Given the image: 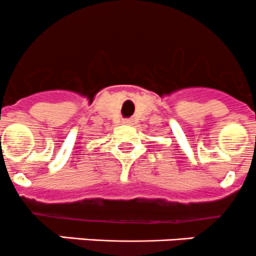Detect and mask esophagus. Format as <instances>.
<instances>
[{"label":"esophagus","mask_w":256,"mask_h":256,"mask_svg":"<svg viewBox=\"0 0 256 256\" xmlns=\"http://www.w3.org/2000/svg\"><path fill=\"white\" fill-rule=\"evenodd\" d=\"M127 123H128V122H127Z\"/></svg>","instance_id":"obj_1"}]
</instances>
